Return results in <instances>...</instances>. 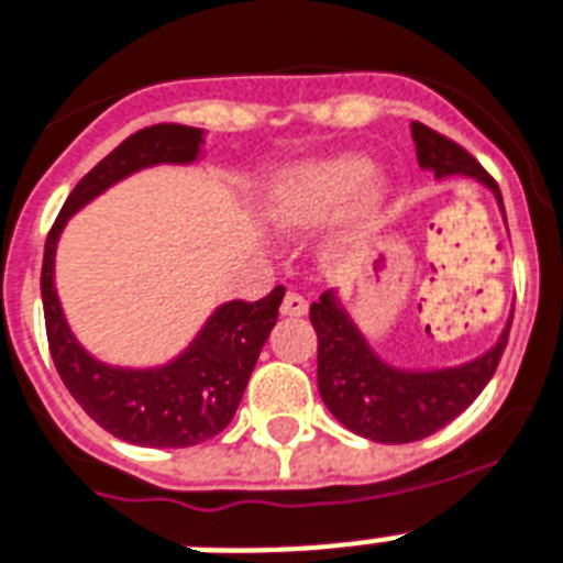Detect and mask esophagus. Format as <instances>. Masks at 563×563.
I'll return each mask as SVG.
<instances>
[{"instance_id":"34e87169","label":"esophagus","mask_w":563,"mask_h":563,"mask_svg":"<svg viewBox=\"0 0 563 563\" xmlns=\"http://www.w3.org/2000/svg\"><path fill=\"white\" fill-rule=\"evenodd\" d=\"M280 312L289 314V318H300V314L309 312V300L303 295H297V291H286L280 303Z\"/></svg>"}]
</instances>
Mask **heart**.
I'll return each mask as SVG.
<instances>
[{"label":"heart","mask_w":563,"mask_h":563,"mask_svg":"<svg viewBox=\"0 0 563 563\" xmlns=\"http://www.w3.org/2000/svg\"><path fill=\"white\" fill-rule=\"evenodd\" d=\"M373 164L364 155H335L323 162L303 164L272 187L268 210L274 222L286 228L318 225L338 217L346 205H353L361 194L367 202H376L382 190L369 185Z\"/></svg>","instance_id":"1"}]
</instances>
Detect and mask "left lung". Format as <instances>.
Wrapping results in <instances>:
<instances>
[{
    "label": "left lung",
    "mask_w": 563,
    "mask_h": 563,
    "mask_svg": "<svg viewBox=\"0 0 563 563\" xmlns=\"http://www.w3.org/2000/svg\"><path fill=\"white\" fill-rule=\"evenodd\" d=\"M410 132L422 167L437 173V178L454 173L477 178L492 187L497 202L504 205L497 181L479 167L468 150L419 121L410 123ZM309 321L318 332V390L329 413L358 437L387 445L424 440L463 413L483 393L488 378L495 376L509 341L506 329L500 341L472 364L433 373H408L390 367L369 350L332 291H323L321 300L312 303Z\"/></svg>",
    "instance_id": "left-lung-1"
}]
</instances>
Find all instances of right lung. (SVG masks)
I'll return each instance as SVG.
<instances>
[{
  "instance_id": "add662e5",
  "label": "right lung",
  "mask_w": 563,
  "mask_h": 563,
  "mask_svg": "<svg viewBox=\"0 0 563 563\" xmlns=\"http://www.w3.org/2000/svg\"><path fill=\"white\" fill-rule=\"evenodd\" d=\"M199 144L202 130L196 126L155 123L139 130L77 181L45 240L40 289L54 367L77 405L103 431L132 445L187 448L225 431L240 408L260 350L277 323L286 289L277 286L254 303L231 300L219 306L194 344L167 367L121 369L91 358L71 335L54 289V251L75 210L141 167L194 162Z\"/></svg>"
}]
</instances>
